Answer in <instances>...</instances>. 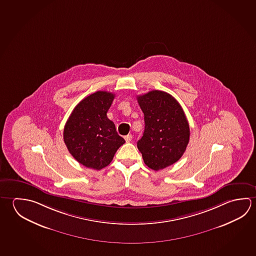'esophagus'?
I'll return each mask as SVG.
<instances>
[{"label": "esophagus", "mask_w": 256, "mask_h": 256, "mask_svg": "<svg viewBox=\"0 0 256 256\" xmlns=\"http://www.w3.org/2000/svg\"><path fill=\"white\" fill-rule=\"evenodd\" d=\"M125 140H126V143H128V142H130L131 140H132V134H128V136H125Z\"/></svg>", "instance_id": "esophagus-1"}]
</instances>
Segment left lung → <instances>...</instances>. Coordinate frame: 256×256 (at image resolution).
<instances>
[{
    "label": "left lung",
    "instance_id": "left-lung-1",
    "mask_svg": "<svg viewBox=\"0 0 256 256\" xmlns=\"http://www.w3.org/2000/svg\"><path fill=\"white\" fill-rule=\"evenodd\" d=\"M144 131L138 141L144 162L152 170L172 166L182 156L190 140V126L179 102L162 90L138 96Z\"/></svg>",
    "mask_w": 256,
    "mask_h": 256
}]
</instances>
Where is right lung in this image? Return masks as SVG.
<instances>
[{"label": "right lung", "instance_id": "1", "mask_svg": "<svg viewBox=\"0 0 256 256\" xmlns=\"http://www.w3.org/2000/svg\"><path fill=\"white\" fill-rule=\"evenodd\" d=\"M115 94L98 90L87 96L74 108L64 128L68 151L82 166L100 170L112 161L125 143L115 124L107 117Z\"/></svg>", "mask_w": 256, "mask_h": 256}]
</instances>
